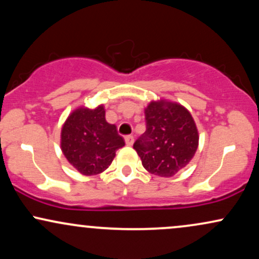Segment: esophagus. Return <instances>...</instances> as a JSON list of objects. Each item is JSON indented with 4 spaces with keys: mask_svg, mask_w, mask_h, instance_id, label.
Here are the masks:
<instances>
[{
    "mask_svg": "<svg viewBox=\"0 0 259 259\" xmlns=\"http://www.w3.org/2000/svg\"><path fill=\"white\" fill-rule=\"evenodd\" d=\"M125 144L127 145V146H132V145L134 144V136L133 135L125 136Z\"/></svg>",
    "mask_w": 259,
    "mask_h": 259,
    "instance_id": "1",
    "label": "esophagus"
}]
</instances>
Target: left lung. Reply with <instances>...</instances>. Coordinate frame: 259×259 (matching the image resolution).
I'll return each instance as SVG.
<instances>
[{
    "label": "left lung",
    "mask_w": 259,
    "mask_h": 259,
    "mask_svg": "<svg viewBox=\"0 0 259 259\" xmlns=\"http://www.w3.org/2000/svg\"><path fill=\"white\" fill-rule=\"evenodd\" d=\"M146 132L134 144L142 165L151 174L173 177L194 158L198 132L184 106L170 101H152L145 108Z\"/></svg>",
    "instance_id": "left-lung-1"
}]
</instances>
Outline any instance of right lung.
I'll return each mask as SVG.
<instances>
[{"mask_svg":"<svg viewBox=\"0 0 259 259\" xmlns=\"http://www.w3.org/2000/svg\"><path fill=\"white\" fill-rule=\"evenodd\" d=\"M102 105L95 109L79 107L62 126L61 148L79 173L96 175L105 171L125 145L114 124L107 123Z\"/></svg>","mask_w":259,"mask_h":259,"instance_id":"add662e5","label":"right lung"}]
</instances>
